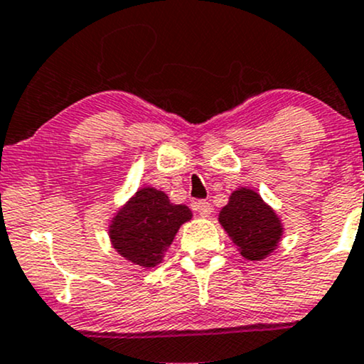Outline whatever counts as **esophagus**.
Returning <instances> with one entry per match:
<instances>
[{
	"label": "esophagus",
	"instance_id": "esophagus-1",
	"mask_svg": "<svg viewBox=\"0 0 364 364\" xmlns=\"http://www.w3.org/2000/svg\"><path fill=\"white\" fill-rule=\"evenodd\" d=\"M191 207H193V210H197L202 218H207V215H210V213H213V207H210V203L207 200H195L191 203Z\"/></svg>",
	"mask_w": 364,
	"mask_h": 364
}]
</instances>
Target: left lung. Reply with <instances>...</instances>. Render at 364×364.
Segmentation results:
<instances>
[{
  "label": "left lung",
  "instance_id": "8db88e82",
  "mask_svg": "<svg viewBox=\"0 0 364 364\" xmlns=\"http://www.w3.org/2000/svg\"><path fill=\"white\" fill-rule=\"evenodd\" d=\"M219 223L240 249L243 257L259 261L277 249L282 223L269 205L252 190H237L221 209Z\"/></svg>",
  "mask_w": 364,
  "mask_h": 364
}]
</instances>
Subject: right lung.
<instances>
[{
    "mask_svg": "<svg viewBox=\"0 0 364 364\" xmlns=\"http://www.w3.org/2000/svg\"><path fill=\"white\" fill-rule=\"evenodd\" d=\"M188 219L191 210L186 205L171 203L164 191L141 188L112 219L110 240L127 261L154 267Z\"/></svg>",
    "mask_w": 364,
    "mask_h": 364,
    "instance_id": "obj_1",
    "label": "right lung"
}]
</instances>
